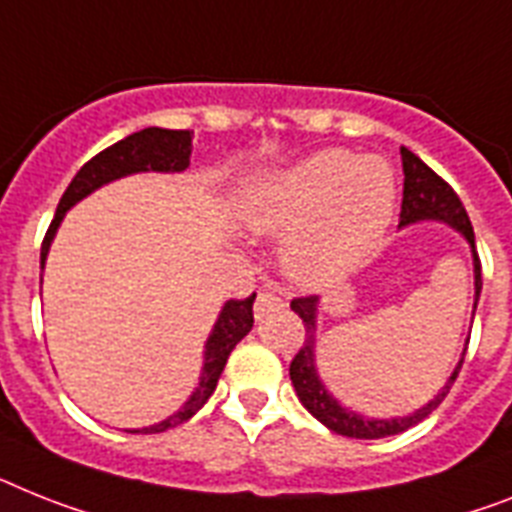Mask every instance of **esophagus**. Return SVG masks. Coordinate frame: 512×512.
<instances>
[{
	"label": "esophagus",
	"mask_w": 512,
	"mask_h": 512,
	"mask_svg": "<svg viewBox=\"0 0 512 512\" xmlns=\"http://www.w3.org/2000/svg\"><path fill=\"white\" fill-rule=\"evenodd\" d=\"M285 306V301H282L280 295L269 293V290H261L259 295H256V319H261V316L266 314V311H272V308H282Z\"/></svg>",
	"instance_id": "1"
}]
</instances>
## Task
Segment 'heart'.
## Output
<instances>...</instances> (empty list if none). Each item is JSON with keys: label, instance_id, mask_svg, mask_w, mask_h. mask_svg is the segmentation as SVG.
Returning a JSON list of instances; mask_svg holds the SVG:
<instances>
[{"label": "heart", "instance_id": "1", "mask_svg": "<svg viewBox=\"0 0 512 512\" xmlns=\"http://www.w3.org/2000/svg\"><path fill=\"white\" fill-rule=\"evenodd\" d=\"M395 204L387 159L324 149L248 190L240 222L256 238H285L282 266L295 282L329 287L379 251Z\"/></svg>", "mask_w": 512, "mask_h": 512}]
</instances>
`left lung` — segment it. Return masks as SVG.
<instances>
[{
  "instance_id": "1",
  "label": "left lung",
  "mask_w": 512,
  "mask_h": 512,
  "mask_svg": "<svg viewBox=\"0 0 512 512\" xmlns=\"http://www.w3.org/2000/svg\"><path fill=\"white\" fill-rule=\"evenodd\" d=\"M403 156V206H400V225L408 227L416 225V222H445L447 227L458 230L466 243L471 246V256H474V311L479 306L481 295V264L479 253H476V240H474V227H471V219H468L466 209L460 204V198L455 196V190L442 180L434 170H429L421 159H418L413 151H408L403 146L400 149ZM295 314L303 319V327H306V340H303L301 350L295 353L293 363H290V379H293L295 395L303 403L311 416L316 421H322L327 429H332L335 434L353 439H382L392 437V434H400L405 429L416 426L418 421H424L429 413L437 408L442 400L447 398V392L453 387V382L458 379V371L463 366V358H466L468 350V337L466 348L460 353L458 366L453 369L450 379L445 382V387L434 395L426 405H421L418 411L408 413V416L398 418H366L361 413L350 411L340 400L332 395V392L324 387V382L319 379V371H316V314H319V298L316 295H308V298H295L290 303Z\"/></svg>"
}]
</instances>
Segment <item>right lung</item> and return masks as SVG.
Listing matches in <instances>:
<instances>
[{"label": "right lung", "mask_w": 512, "mask_h": 512, "mask_svg": "<svg viewBox=\"0 0 512 512\" xmlns=\"http://www.w3.org/2000/svg\"><path fill=\"white\" fill-rule=\"evenodd\" d=\"M190 141H193V133H190V130L146 128L128 135V138H122V141H117L114 146H109V149H104L101 154H96L91 162L83 164L78 170V175L73 177V183L67 185V190L62 193V198H59L57 214H54L52 225L46 230V238L44 243H41V269H44L49 248H52V240L54 235H57V227L62 225V219H65L67 209H73L78 201L91 196V193L99 190L101 185L112 183V180H120V177L125 175H135V172L188 170L190 151H193ZM253 298H256V293L248 295L246 301H227L225 306H222L217 322H214V329H211L209 340H206L204 369H201L198 387L193 390V395L185 400L183 408L164 418V421H159V424L143 426V429H125V432H167V429L180 426L183 421H188L190 416H196V413L204 408L206 400L211 398V392L217 390V382L219 377H222V371H225V363L227 358H230L232 348L251 332Z\"/></svg>", "instance_id": "right-lung-1"}]
</instances>
